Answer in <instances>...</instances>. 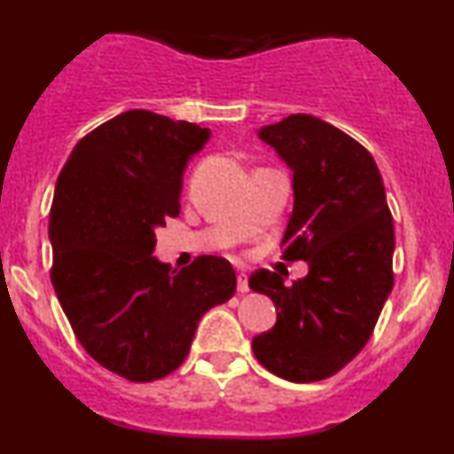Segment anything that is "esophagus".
I'll return each mask as SVG.
<instances>
[{
  "label": "esophagus",
  "instance_id": "34e87169",
  "mask_svg": "<svg viewBox=\"0 0 454 454\" xmlns=\"http://www.w3.org/2000/svg\"><path fill=\"white\" fill-rule=\"evenodd\" d=\"M237 290L241 294L249 293V284H247V273H239L237 275Z\"/></svg>",
  "mask_w": 454,
  "mask_h": 454
}]
</instances>
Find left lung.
I'll list each match as a JSON object with an SVG mask.
<instances>
[{
    "label": "left lung",
    "instance_id": "8db88e82",
    "mask_svg": "<svg viewBox=\"0 0 454 454\" xmlns=\"http://www.w3.org/2000/svg\"><path fill=\"white\" fill-rule=\"evenodd\" d=\"M258 137L293 170L294 209L281 245L284 258L305 260L309 273L293 286L267 269L249 278L278 309L252 350L275 376L317 382L372 337L395 281L393 217L372 153L340 128L299 113Z\"/></svg>",
    "mask_w": 454,
    "mask_h": 454
}]
</instances>
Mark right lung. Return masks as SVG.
I'll use <instances>...</instances> for the list:
<instances>
[{
  "label": "right lung",
  "instance_id": "1",
  "mask_svg": "<svg viewBox=\"0 0 454 454\" xmlns=\"http://www.w3.org/2000/svg\"><path fill=\"white\" fill-rule=\"evenodd\" d=\"M207 128L126 111L72 149L51 207V281L87 354L129 382L173 373L200 317L237 290L232 264L198 256L173 270L153 258L155 228L181 211L187 161Z\"/></svg>",
  "mask_w": 454,
  "mask_h": 454
}]
</instances>
